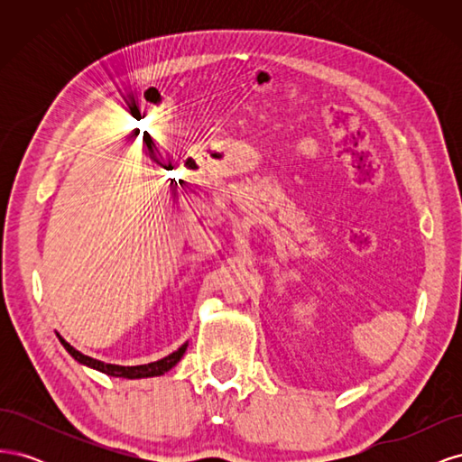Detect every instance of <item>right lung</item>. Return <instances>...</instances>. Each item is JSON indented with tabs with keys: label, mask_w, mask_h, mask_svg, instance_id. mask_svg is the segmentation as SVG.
Returning <instances> with one entry per match:
<instances>
[{
	"label": "right lung",
	"mask_w": 462,
	"mask_h": 462,
	"mask_svg": "<svg viewBox=\"0 0 462 462\" xmlns=\"http://www.w3.org/2000/svg\"><path fill=\"white\" fill-rule=\"evenodd\" d=\"M58 337L61 341V345L65 346V351L71 355L77 362H80V365H85L88 368H94L97 372L102 374H107V375H114V377H127V380H141V377H153V375H163L165 372H170L177 362L183 358L185 351H187V345H180L175 353L167 355L165 358L162 360H156V362H150V365H141V366H119V365H107V362H102V360H96L92 356H87L82 355L80 351H77L75 346L69 345L61 335L58 333Z\"/></svg>",
	"instance_id": "1"
}]
</instances>
